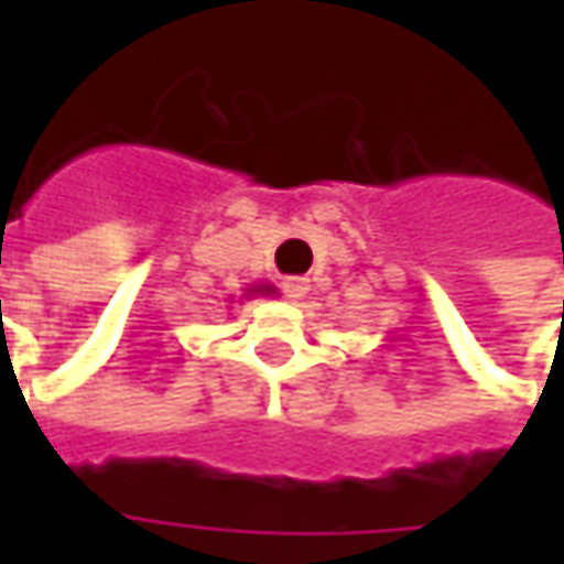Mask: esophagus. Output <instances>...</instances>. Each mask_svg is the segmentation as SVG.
Returning a JSON list of instances; mask_svg holds the SVG:
<instances>
[{"mask_svg": "<svg viewBox=\"0 0 564 564\" xmlns=\"http://www.w3.org/2000/svg\"><path fill=\"white\" fill-rule=\"evenodd\" d=\"M307 290H311V281H307V278H286V281H283V293L290 295V299H305Z\"/></svg>", "mask_w": 564, "mask_h": 564, "instance_id": "obj_1", "label": "esophagus"}]
</instances>
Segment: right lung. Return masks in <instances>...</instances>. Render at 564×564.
<instances>
[{"label":"right lung","mask_w":564,"mask_h":564,"mask_svg":"<svg viewBox=\"0 0 564 564\" xmlns=\"http://www.w3.org/2000/svg\"><path fill=\"white\" fill-rule=\"evenodd\" d=\"M274 293V286H269V283H253L250 290H247V295H269Z\"/></svg>","instance_id":"1"}]
</instances>
